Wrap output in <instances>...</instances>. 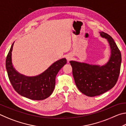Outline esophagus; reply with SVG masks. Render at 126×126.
Returning a JSON list of instances; mask_svg holds the SVG:
<instances>
[{"instance_id":"34e87169","label":"esophagus","mask_w":126,"mask_h":126,"mask_svg":"<svg viewBox=\"0 0 126 126\" xmlns=\"http://www.w3.org/2000/svg\"><path fill=\"white\" fill-rule=\"evenodd\" d=\"M71 59V57H67V59L68 61H69Z\"/></svg>"}]
</instances>
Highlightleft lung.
Returning <instances> with one entry per match:
<instances>
[{
    "label": "left lung",
    "mask_w": 126,
    "mask_h": 126,
    "mask_svg": "<svg viewBox=\"0 0 126 126\" xmlns=\"http://www.w3.org/2000/svg\"><path fill=\"white\" fill-rule=\"evenodd\" d=\"M102 37L109 42L111 55L106 65H90L84 63L70 61L77 87L81 92L89 97L102 94L112 88L118 80L120 73L121 53L113 38L103 32Z\"/></svg>",
    "instance_id": "1"
}]
</instances>
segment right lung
Segmentation results:
<instances>
[{"mask_svg":"<svg viewBox=\"0 0 126 126\" xmlns=\"http://www.w3.org/2000/svg\"><path fill=\"white\" fill-rule=\"evenodd\" d=\"M14 43L7 56L5 62L8 76L13 87L23 97L33 100H43L52 94L54 89L55 77L67 63L65 58L55 62L46 71L35 77H27L18 73L12 63V52Z\"/></svg>","mask_w":126,"mask_h":126,"instance_id":"add662e5","label":"right lung"}]
</instances>
